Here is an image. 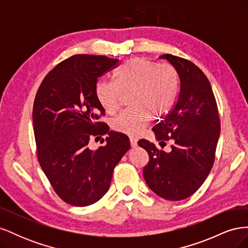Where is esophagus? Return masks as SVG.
Returning a JSON list of instances; mask_svg holds the SVG:
<instances>
[{
  "mask_svg": "<svg viewBox=\"0 0 248 248\" xmlns=\"http://www.w3.org/2000/svg\"><path fill=\"white\" fill-rule=\"evenodd\" d=\"M129 140H130V145H131V147H132V148H136V147L138 146V140H137L136 138H132V137H131Z\"/></svg>",
  "mask_w": 248,
  "mask_h": 248,
  "instance_id": "1",
  "label": "esophagus"
}]
</instances>
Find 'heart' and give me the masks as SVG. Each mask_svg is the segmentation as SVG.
<instances>
[{"label":"heart","instance_id":"heart-1","mask_svg":"<svg viewBox=\"0 0 248 248\" xmlns=\"http://www.w3.org/2000/svg\"><path fill=\"white\" fill-rule=\"evenodd\" d=\"M114 81L96 84L97 101L108 114H114L122 94L128 93L130 108L112 120V129L138 136L148 124L149 115L159 118L167 115L174 104L179 78L174 67L157 65L144 58H132L123 63L112 76Z\"/></svg>","mask_w":248,"mask_h":248}]
</instances>
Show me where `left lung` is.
Segmentation results:
<instances>
[{
    "instance_id": "1",
    "label": "left lung",
    "mask_w": 248,
    "mask_h": 248,
    "mask_svg": "<svg viewBox=\"0 0 248 248\" xmlns=\"http://www.w3.org/2000/svg\"><path fill=\"white\" fill-rule=\"evenodd\" d=\"M159 58L175 67L180 78L174 108L153 127L161 147L167 140L171 141V151L158 150L147 140L138 144L149 154V162L142 170L149 188L162 199L181 201L200 188L213 167L220 119L204 72L183 58L170 54Z\"/></svg>"
}]
</instances>
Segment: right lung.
<instances>
[{
  "label": "right lung",
  "mask_w": 248,
  "mask_h": 248,
  "mask_svg": "<svg viewBox=\"0 0 248 248\" xmlns=\"http://www.w3.org/2000/svg\"><path fill=\"white\" fill-rule=\"evenodd\" d=\"M118 64L106 56L74 55L46 74L35 97L37 157L56 193L72 206L99 201L130 148L128 137L98 121L106 112L95 95L97 80ZM103 134L107 145L90 150L88 140Z\"/></svg>",
  "instance_id": "add662e5"
}]
</instances>
